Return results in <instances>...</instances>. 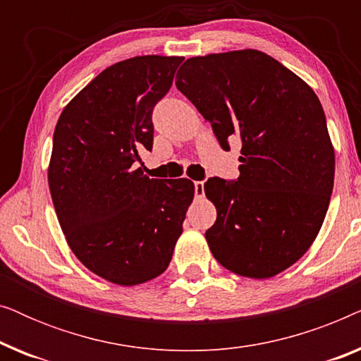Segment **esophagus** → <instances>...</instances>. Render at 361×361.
<instances>
[{"label": "esophagus", "mask_w": 361, "mask_h": 361, "mask_svg": "<svg viewBox=\"0 0 361 361\" xmlns=\"http://www.w3.org/2000/svg\"><path fill=\"white\" fill-rule=\"evenodd\" d=\"M194 187H195V197H197V199H202V197L205 195L204 182H202V180H197V182H194Z\"/></svg>", "instance_id": "obj_1"}]
</instances>
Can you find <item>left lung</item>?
Listing matches in <instances>:
<instances>
[{
    "mask_svg": "<svg viewBox=\"0 0 361 361\" xmlns=\"http://www.w3.org/2000/svg\"><path fill=\"white\" fill-rule=\"evenodd\" d=\"M176 87L225 151L230 136L241 140L238 180L204 185L216 209L205 231L212 255L245 278L283 273L317 238L334 189L335 151L317 95L255 49L187 59Z\"/></svg>",
    "mask_w": 361,
    "mask_h": 361,
    "instance_id": "8db88e82",
    "label": "left lung"
}]
</instances>
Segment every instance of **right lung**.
<instances>
[{
  "label": "right lung",
  "mask_w": 361,
  "mask_h": 361,
  "mask_svg": "<svg viewBox=\"0 0 361 361\" xmlns=\"http://www.w3.org/2000/svg\"><path fill=\"white\" fill-rule=\"evenodd\" d=\"M184 57L137 56L113 63L59 116L47 180L78 261L118 286L157 278L171 263L194 200L189 179H149L136 169L152 147V108Z\"/></svg>",
  "instance_id": "right-lung-1"
}]
</instances>
